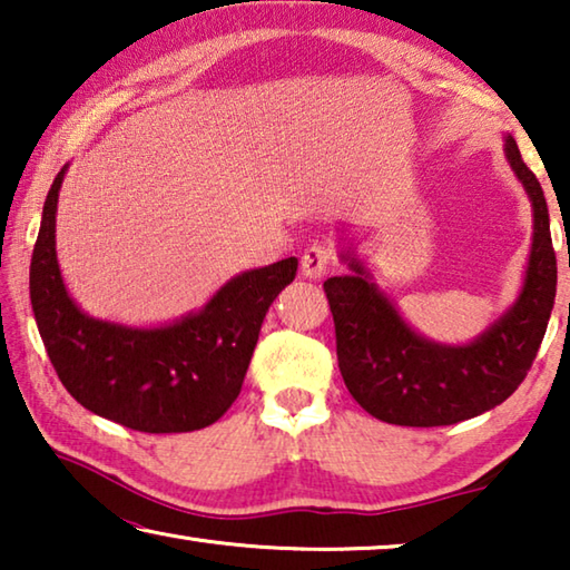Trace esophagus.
Listing matches in <instances>:
<instances>
[{
    "instance_id": "esophagus-1",
    "label": "esophagus",
    "mask_w": 570,
    "mask_h": 570,
    "mask_svg": "<svg viewBox=\"0 0 570 570\" xmlns=\"http://www.w3.org/2000/svg\"><path fill=\"white\" fill-rule=\"evenodd\" d=\"M334 248L330 244L314 240V244H308L302 254V274L306 278H320L334 266Z\"/></svg>"
}]
</instances>
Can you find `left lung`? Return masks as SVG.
<instances>
[{"label":"left lung","instance_id":"8db88e82","mask_svg":"<svg viewBox=\"0 0 570 570\" xmlns=\"http://www.w3.org/2000/svg\"><path fill=\"white\" fill-rule=\"evenodd\" d=\"M505 156L533 200V250L515 306L465 346L432 344L402 322L360 262L354 276L324 282L346 390L382 422L442 428L493 410L525 380L556 298V250L543 188L513 138Z\"/></svg>","mask_w":570,"mask_h":570}]
</instances>
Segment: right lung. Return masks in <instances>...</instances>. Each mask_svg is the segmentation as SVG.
<instances>
[{"instance_id":"obj_1","label":"right lung","mask_w":570,"mask_h":570,"mask_svg":"<svg viewBox=\"0 0 570 570\" xmlns=\"http://www.w3.org/2000/svg\"><path fill=\"white\" fill-rule=\"evenodd\" d=\"M65 168L47 193L30 266L37 330L57 377L85 410L122 428L150 435L208 428L238 397L264 316L294 282L298 262L292 256L240 274L204 312L160 330L90 320L67 296L55 254Z\"/></svg>"}]
</instances>
